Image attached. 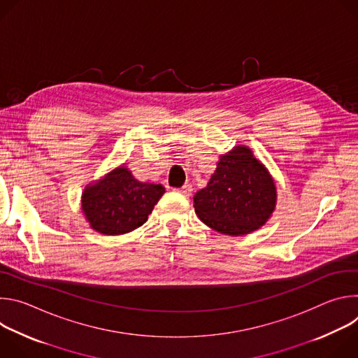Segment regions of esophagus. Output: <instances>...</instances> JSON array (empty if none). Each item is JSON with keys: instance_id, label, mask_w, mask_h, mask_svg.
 Returning <instances> with one entry per match:
<instances>
[{"instance_id": "esophagus-1", "label": "esophagus", "mask_w": 358, "mask_h": 358, "mask_svg": "<svg viewBox=\"0 0 358 358\" xmlns=\"http://www.w3.org/2000/svg\"><path fill=\"white\" fill-rule=\"evenodd\" d=\"M176 191L180 192V194H182L184 196H189V195L192 194V187L188 185V184H185V185H182L181 188H177Z\"/></svg>"}]
</instances>
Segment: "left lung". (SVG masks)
Returning a JSON list of instances; mask_svg holds the SVG:
<instances>
[{
    "mask_svg": "<svg viewBox=\"0 0 358 358\" xmlns=\"http://www.w3.org/2000/svg\"><path fill=\"white\" fill-rule=\"evenodd\" d=\"M275 207V181L246 145H236L220 156L207 187L194 195V208L199 220L232 236L259 229Z\"/></svg>",
    "mask_w": 358,
    "mask_h": 358,
    "instance_id": "left-lung-1",
    "label": "left lung"
}]
</instances>
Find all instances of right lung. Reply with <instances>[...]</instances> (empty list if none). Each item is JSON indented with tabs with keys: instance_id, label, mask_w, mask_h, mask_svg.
Segmentation results:
<instances>
[{
	"instance_id": "1",
	"label": "right lung",
	"mask_w": 358,
	"mask_h": 358,
	"mask_svg": "<svg viewBox=\"0 0 358 358\" xmlns=\"http://www.w3.org/2000/svg\"><path fill=\"white\" fill-rule=\"evenodd\" d=\"M164 192L162 184L141 182L120 166L85 188L82 211L92 229L122 235L141 227Z\"/></svg>"
}]
</instances>
